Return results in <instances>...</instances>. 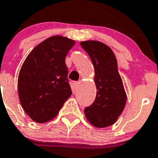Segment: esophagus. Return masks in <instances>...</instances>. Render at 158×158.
<instances>
[{
    "label": "esophagus",
    "mask_w": 158,
    "mask_h": 158,
    "mask_svg": "<svg viewBox=\"0 0 158 158\" xmlns=\"http://www.w3.org/2000/svg\"><path fill=\"white\" fill-rule=\"evenodd\" d=\"M79 83H80V82H79V81H74V82H73V85H74L75 88H77Z\"/></svg>",
    "instance_id": "esophagus-1"
}]
</instances>
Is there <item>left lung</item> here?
<instances>
[{
    "mask_svg": "<svg viewBox=\"0 0 158 158\" xmlns=\"http://www.w3.org/2000/svg\"><path fill=\"white\" fill-rule=\"evenodd\" d=\"M80 45L93 64L97 89L95 101L84 110L85 115L96 127L110 126L120 116L127 101L117 61L111 48L102 42L86 41Z\"/></svg>",
    "mask_w": 158,
    "mask_h": 158,
    "instance_id": "obj_1",
    "label": "left lung"
}]
</instances>
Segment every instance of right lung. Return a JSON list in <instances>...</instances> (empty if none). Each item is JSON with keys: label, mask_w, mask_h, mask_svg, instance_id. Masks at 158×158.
<instances>
[{"label": "right lung", "mask_w": 158, "mask_h": 158, "mask_svg": "<svg viewBox=\"0 0 158 158\" xmlns=\"http://www.w3.org/2000/svg\"><path fill=\"white\" fill-rule=\"evenodd\" d=\"M74 41L62 36L47 38L26 58L18 76L20 102L37 123L52 120L72 95L65 57Z\"/></svg>", "instance_id": "obj_1"}]
</instances>
